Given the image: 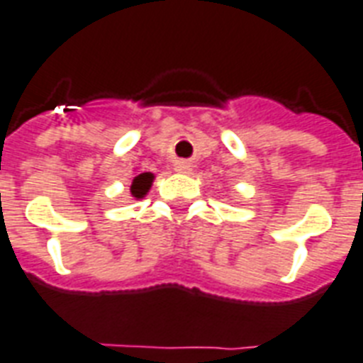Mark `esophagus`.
<instances>
[{
	"label": "esophagus",
	"mask_w": 363,
	"mask_h": 363,
	"mask_svg": "<svg viewBox=\"0 0 363 363\" xmlns=\"http://www.w3.org/2000/svg\"><path fill=\"white\" fill-rule=\"evenodd\" d=\"M177 172H181V173H186L188 169H190V164H188V162H179V164H177Z\"/></svg>",
	"instance_id": "1"
}]
</instances>
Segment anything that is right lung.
<instances>
[{
	"mask_svg": "<svg viewBox=\"0 0 363 363\" xmlns=\"http://www.w3.org/2000/svg\"><path fill=\"white\" fill-rule=\"evenodd\" d=\"M152 184V173H140L132 182L130 191L134 197H143Z\"/></svg>",
	"mask_w": 363,
	"mask_h": 363,
	"instance_id": "right-lung-1",
	"label": "right lung"
}]
</instances>
